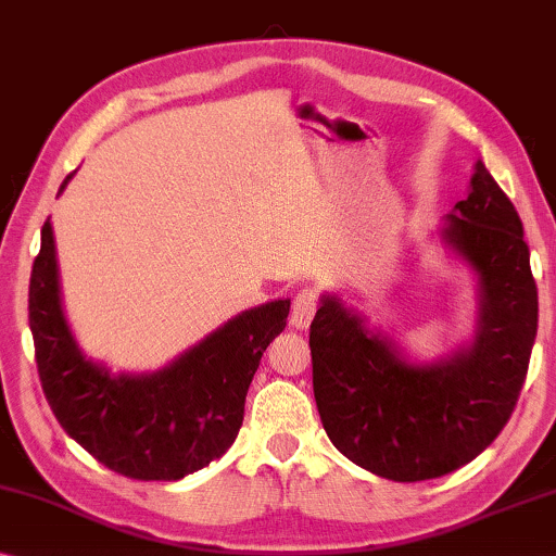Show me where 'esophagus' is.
<instances>
[{"mask_svg":"<svg viewBox=\"0 0 556 556\" xmlns=\"http://www.w3.org/2000/svg\"><path fill=\"white\" fill-rule=\"evenodd\" d=\"M316 304H319V292H316L314 287L299 289L292 302V316H289V324H292L294 329H306L316 314Z\"/></svg>","mask_w":556,"mask_h":556,"instance_id":"34e87169","label":"esophagus"}]
</instances>
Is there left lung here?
Wrapping results in <instances>:
<instances>
[{
  "instance_id": "1",
  "label": "left lung",
  "mask_w": 556,
  "mask_h": 556,
  "mask_svg": "<svg viewBox=\"0 0 556 556\" xmlns=\"http://www.w3.org/2000/svg\"><path fill=\"white\" fill-rule=\"evenodd\" d=\"M522 219L480 161L443 240L480 281L475 343L410 364L339 296L309 326L314 399L326 435L351 463L395 482L433 480L478 457L513 416L536 337V285Z\"/></svg>"
}]
</instances>
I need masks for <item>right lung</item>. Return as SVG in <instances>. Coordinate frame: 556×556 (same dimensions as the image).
Instances as JSON below:
<instances>
[{
    "label": "right lung",
    "instance_id": "right-lung-1",
    "mask_svg": "<svg viewBox=\"0 0 556 556\" xmlns=\"http://www.w3.org/2000/svg\"><path fill=\"white\" fill-rule=\"evenodd\" d=\"M287 316L289 299L254 306L163 371L111 376L81 354L68 331L59 299L54 232L49 219L41 227V250L29 279V326L43 395L61 428L126 478L180 480L225 455L240 433L260 358L285 331Z\"/></svg>",
    "mask_w": 556,
    "mask_h": 556
}]
</instances>
